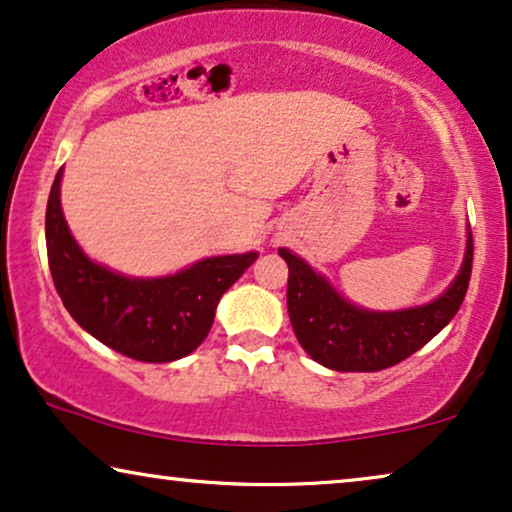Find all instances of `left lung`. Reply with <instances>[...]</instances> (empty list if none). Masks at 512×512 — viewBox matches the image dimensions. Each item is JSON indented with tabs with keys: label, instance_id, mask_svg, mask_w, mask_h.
Returning a JSON list of instances; mask_svg holds the SVG:
<instances>
[{
	"label": "left lung",
	"instance_id": "left-lung-1",
	"mask_svg": "<svg viewBox=\"0 0 512 512\" xmlns=\"http://www.w3.org/2000/svg\"><path fill=\"white\" fill-rule=\"evenodd\" d=\"M289 265L286 307L293 333L321 366L340 373H375L422 349L459 312L471 282L473 235L468 233L461 270L433 303L398 312H370L340 296L303 258L279 249Z\"/></svg>",
	"mask_w": 512,
	"mask_h": 512
}]
</instances>
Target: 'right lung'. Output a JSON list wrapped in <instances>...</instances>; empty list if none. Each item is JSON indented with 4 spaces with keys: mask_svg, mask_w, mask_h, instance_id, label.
I'll list each match as a JSON object with an SVG mask.
<instances>
[{
    "mask_svg": "<svg viewBox=\"0 0 512 512\" xmlns=\"http://www.w3.org/2000/svg\"><path fill=\"white\" fill-rule=\"evenodd\" d=\"M55 174L46 205V249L53 284L76 324L102 345L144 363H167L191 354L207 338L216 305L256 251L214 256L170 277H125L90 261L69 233Z\"/></svg>",
    "mask_w": 512,
    "mask_h": 512,
    "instance_id": "1",
    "label": "right lung"
}]
</instances>
